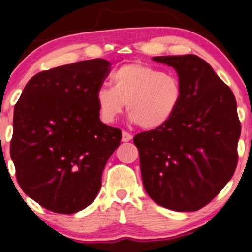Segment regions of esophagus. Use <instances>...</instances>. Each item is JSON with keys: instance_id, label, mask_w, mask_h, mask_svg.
Returning a JSON list of instances; mask_svg holds the SVG:
<instances>
[{"instance_id": "esophagus-1", "label": "esophagus", "mask_w": 252, "mask_h": 252, "mask_svg": "<svg viewBox=\"0 0 252 252\" xmlns=\"http://www.w3.org/2000/svg\"><path fill=\"white\" fill-rule=\"evenodd\" d=\"M132 139V135L129 133L128 131H123L122 132V142H129Z\"/></svg>"}]
</instances>
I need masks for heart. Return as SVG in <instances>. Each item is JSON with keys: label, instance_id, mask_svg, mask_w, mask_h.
Listing matches in <instances>:
<instances>
[{"label": "heart", "instance_id": "b5f03b06", "mask_svg": "<svg viewBox=\"0 0 252 252\" xmlns=\"http://www.w3.org/2000/svg\"><path fill=\"white\" fill-rule=\"evenodd\" d=\"M113 86L96 91L97 110L104 123H113L126 107L132 122L145 130L164 126L179 109L183 88L176 75L142 63L122 65L111 74Z\"/></svg>", "mask_w": 252, "mask_h": 252}]
</instances>
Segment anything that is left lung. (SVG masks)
I'll return each mask as SVG.
<instances>
[{
    "label": "left lung",
    "mask_w": 252,
    "mask_h": 252,
    "mask_svg": "<svg viewBox=\"0 0 252 252\" xmlns=\"http://www.w3.org/2000/svg\"><path fill=\"white\" fill-rule=\"evenodd\" d=\"M176 69L178 111L161 128L137 133L143 185L158 205L195 212L227 185L237 166L241 123L234 93L195 55L152 58Z\"/></svg>",
    "instance_id": "8db88e82"
}]
</instances>
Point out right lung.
<instances>
[{"label": "right lung", "instance_id": "right-lung-1", "mask_svg": "<svg viewBox=\"0 0 252 252\" xmlns=\"http://www.w3.org/2000/svg\"><path fill=\"white\" fill-rule=\"evenodd\" d=\"M110 63L92 59L29 80L15 104L10 156L23 192L41 207L73 214L91 205L122 131L101 122L95 94Z\"/></svg>", "mask_w": 252, "mask_h": 252}]
</instances>
